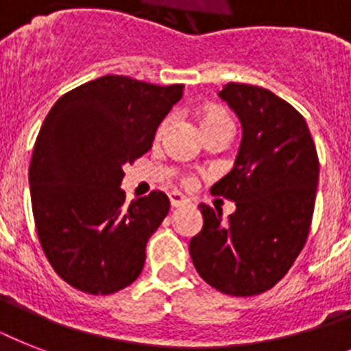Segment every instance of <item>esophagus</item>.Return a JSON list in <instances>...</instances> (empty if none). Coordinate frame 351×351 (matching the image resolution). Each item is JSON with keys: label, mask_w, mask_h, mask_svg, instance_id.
<instances>
[{"label": "esophagus", "mask_w": 351, "mask_h": 351, "mask_svg": "<svg viewBox=\"0 0 351 351\" xmlns=\"http://www.w3.org/2000/svg\"><path fill=\"white\" fill-rule=\"evenodd\" d=\"M169 200H171V206L173 208H180V206H186V204H189V198L184 197L182 193H169Z\"/></svg>", "instance_id": "1"}]
</instances>
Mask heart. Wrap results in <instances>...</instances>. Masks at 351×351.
<instances>
[{
  "mask_svg": "<svg viewBox=\"0 0 351 351\" xmlns=\"http://www.w3.org/2000/svg\"><path fill=\"white\" fill-rule=\"evenodd\" d=\"M198 118H200V125H202V131H208V129H215V127H231V118L230 114L222 109V107H217V106H208L204 107L202 111H200V114H198ZM167 125H169V118H165L162 123L158 125V129H156V138H160L162 134L165 132V129H167ZM189 180L191 178H186V184H189Z\"/></svg>",
  "mask_w": 351,
  "mask_h": 351,
  "instance_id": "b5f03b06",
  "label": "heart"
}]
</instances>
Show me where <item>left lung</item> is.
I'll return each instance as SVG.
<instances>
[{
  "instance_id": "obj_1",
  "label": "left lung",
  "mask_w": 351,
  "mask_h": 351,
  "mask_svg": "<svg viewBox=\"0 0 351 351\" xmlns=\"http://www.w3.org/2000/svg\"><path fill=\"white\" fill-rule=\"evenodd\" d=\"M242 121L233 169L211 187L234 202L222 213L200 204L202 231L189 242L198 275L233 297L271 289L293 266L310 234L319 156L310 129L293 106L256 85L228 84L219 93Z\"/></svg>"
}]
</instances>
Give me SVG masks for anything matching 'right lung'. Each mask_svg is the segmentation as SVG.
<instances>
[{
	"mask_svg": "<svg viewBox=\"0 0 351 351\" xmlns=\"http://www.w3.org/2000/svg\"><path fill=\"white\" fill-rule=\"evenodd\" d=\"M184 85L107 74L52 106L29 167L36 231L54 271L89 295H111L140 277L149 237L169 213L162 191L125 202L123 165L153 147Z\"/></svg>",
	"mask_w": 351,
	"mask_h": 351,
	"instance_id": "obj_1",
	"label": "right lung"
}]
</instances>
